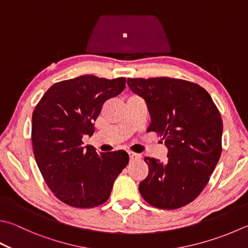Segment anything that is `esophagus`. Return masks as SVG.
Returning a JSON list of instances; mask_svg holds the SVG:
<instances>
[{
	"label": "esophagus",
	"mask_w": 248,
	"mask_h": 248,
	"mask_svg": "<svg viewBox=\"0 0 248 248\" xmlns=\"http://www.w3.org/2000/svg\"><path fill=\"white\" fill-rule=\"evenodd\" d=\"M128 155H129V160L130 161H137L140 160V155L137 153L135 152H128Z\"/></svg>",
	"instance_id": "obj_1"
}]
</instances>
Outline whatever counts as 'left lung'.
Returning <instances> with one entry per match:
<instances>
[{
    "label": "left lung",
    "mask_w": 248,
    "mask_h": 248,
    "mask_svg": "<svg viewBox=\"0 0 248 248\" xmlns=\"http://www.w3.org/2000/svg\"><path fill=\"white\" fill-rule=\"evenodd\" d=\"M147 102L151 123L168 149L165 163L146 157L149 174L139 192L152 206L177 209L197 199L221 155L222 119L211 95L198 85L166 77L127 78Z\"/></svg>",
    "instance_id": "1"
}]
</instances>
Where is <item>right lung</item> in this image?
<instances>
[{
    "instance_id": "add662e5",
    "label": "right lung",
    "mask_w": 248,
    "mask_h": 248,
    "mask_svg": "<svg viewBox=\"0 0 248 248\" xmlns=\"http://www.w3.org/2000/svg\"><path fill=\"white\" fill-rule=\"evenodd\" d=\"M125 84V78L85 74L55 83L35 107L31 136L36 164L55 197L70 206L92 208L107 202L127 165L125 151L98 154L82 141L83 135L94 134L105 102L121 94Z\"/></svg>"
}]
</instances>
